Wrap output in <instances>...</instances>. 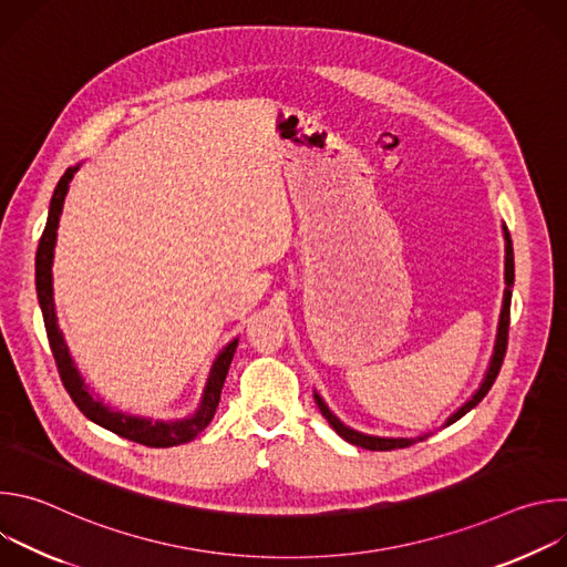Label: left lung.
<instances>
[{"label":"left lung","mask_w":567,"mask_h":567,"mask_svg":"<svg viewBox=\"0 0 567 567\" xmlns=\"http://www.w3.org/2000/svg\"><path fill=\"white\" fill-rule=\"evenodd\" d=\"M503 237H505V293H503V309H501V318H498V332H496V343H494V354L489 359V365H487V372H484L477 390L462 403V406L451 413L444 422V426H451L453 422H457L460 417H464L471 409H475L477 403L484 399V394H487L501 372V365H503V359H505V350H507V332H509V305H512V289H514V249H512V237H509V230L507 226L503 224ZM313 401L316 406L320 409V415L326 417L330 422V426L350 444L354 446H361V449H368V451H394V449H406V446H413L417 442H424L426 437H431L433 433H422V435H415V437H381V435H368V433H361V431H354L350 426H346L326 403V399H322L316 390H313Z\"/></svg>","instance_id":"1"}]
</instances>
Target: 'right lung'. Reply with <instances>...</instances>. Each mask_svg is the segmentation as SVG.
Instances as JSON below:
<instances>
[{
    "label": "right lung",
    "instance_id": "add662e5",
    "mask_svg": "<svg viewBox=\"0 0 567 567\" xmlns=\"http://www.w3.org/2000/svg\"><path fill=\"white\" fill-rule=\"evenodd\" d=\"M78 171H80V164L66 168V173L60 177V182L53 190L51 204H49L47 226H44V233H42L40 245H38V254H35V291H38V302H40V309L44 316V328H47L53 359L58 363L60 379H62L69 396L80 409V413H83L87 420H92L94 424H99L125 440L138 442L143 446L168 449V446L186 444L210 424V420L217 411L224 379L228 374V368H230V361H233V354L237 348V339L228 341L215 357L210 372L206 377L199 406L188 417L152 420V417H143V415H130V413L116 411L103 396L94 394V390L87 385L85 377L80 374L71 352H69L64 334L58 326L55 300H53V256H55V241H58V224H60L64 197L69 193V184Z\"/></svg>",
    "mask_w": 567,
    "mask_h": 567
}]
</instances>
